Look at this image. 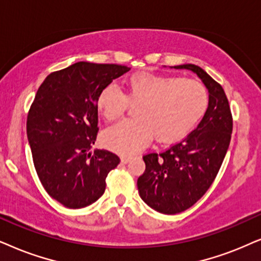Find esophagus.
Instances as JSON below:
<instances>
[{
  "label": "esophagus",
  "mask_w": 261,
  "mask_h": 261,
  "mask_svg": "<svg viewBox=\"0 0 261 261\" xmlns=\"http://www.w3.org/2000/svg\"><path fill=\"white\" fill-rule=\"evenodd\" d=\"M131 159H133L131 156H121L120 161H121V164H127V163H130Z\"/></svg>",
  "instance_id": "esophagus-1"
}]
</instances>
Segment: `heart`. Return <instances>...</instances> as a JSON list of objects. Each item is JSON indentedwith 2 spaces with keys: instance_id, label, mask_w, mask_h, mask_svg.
<instances>
[{
  "instance_id": "heart-1",
  "label": "heart",
  "mask_w": 261,
  "mask_h": 261,
  "mask_svg": "<svg viewBox=\"0 0 261 261\" xmlns=\"http://www.w3.org/2000/svg\"><path fill=\"white\" fill-rule=\"evenodd\" d=\"M128 103L137 105L136 119L119 121L102 135L105 147L123 155L141 150L153 136L160 144L187 137L206 113L208 91L196 79L138 73L127 81L125 94L111 83L96 98L97 111L108 121L121 117Z\"/></svg>"
}]
</instances>
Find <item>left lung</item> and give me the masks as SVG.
<instances>
[{
  "mask_svg": "<svg viewBox=\"0 0 261 261\" xmlns=\"http://www.w3.org/2000/svg\"><path fill=\"white\" fill-rule=\"evenodd\" d=\"M199 75L208 90V107L202 120L183 141L163 153L143 156L146 171L137 179L141 199L164 214L193 206L212 186L229 148L232 115L219 83L196 65L174 66Z\"/></svg>",
  "mask_w": 261,
  "mask_h": 261,
  "instance_id": "1",
  "label": "left lung"
}]
</instances>
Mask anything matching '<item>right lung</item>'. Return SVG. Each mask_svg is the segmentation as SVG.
<instances>
[{"label": "right lung", "mask_w": 261, "mask_h": 261, "mask_svg": "<svg viewBox=\"0 0 261 261\" xmlns=\"http://www.w3.org/2000/svg\"><path fill=\"white\" fill-rule=\"evenodd\" d=\"M128 70L81 61L53 72L38 88L26 121L28 140L43 188L65 207L82 208L100 199L107 174L120 163L111 151L89 149L98 131V92Z\"/></svg>", "instance_id": "1"}]
</instances>
